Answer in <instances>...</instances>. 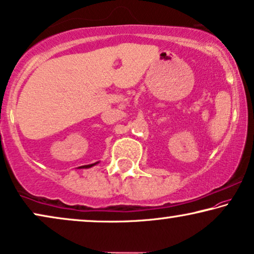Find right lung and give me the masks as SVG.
Masks as SVG:
<instances>
[{
	"instance_id": "obj_1",
	"label": "right lung",
	"mask_w": 254,
	"mask_h": 254,
	"mask_svg": "<svg viewBox=\"0 0 254 254\" xmlns=\"http://www.w3.org/2000/svg\"><path fill=\"white\" fill-rule=\"evenodd\" d=\"M94 164H96V163H93V164H86V166H81V167H79V168H91V167L94 166Z\"/></svg>"
}]
</instances>
